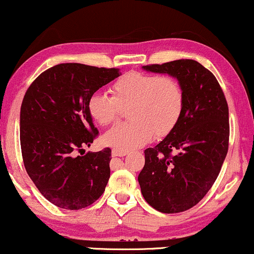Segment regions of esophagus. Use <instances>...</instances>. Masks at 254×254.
Masks as SVG:
<instances>
[{"label": "esophagus", "instance_id": "esophagus-1", "mask_svg": "<svg viewBox=\"0 0 254 254\" xmlns=\"http://www.w3.org/2000/svg\"><path fill=\"white\" fill-rule=\"evenodd\" d=\"M127 154L126 151H121V149H113L112 156H125Z\"/></svg>", "mask_w": 254, "mask_h": 254}]
</instances>
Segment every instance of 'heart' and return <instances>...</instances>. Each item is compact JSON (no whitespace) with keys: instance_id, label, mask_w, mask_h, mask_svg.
<instances>
[{"instance_id":"1","label":"heart","mask_w":254,"mask_h":254,"mask_svg":"<svg viewBox=\"0 0 254 254\" xmlns=\"http://www.w3.org/2000/svg\"><path fill=\"white\" fill-rule=\"evenodd\" d=\"M111 94H93L87 108L90 118L105 127L118 120L120 107L129 106V121L117 125L102 137L105 145L121 151L146 145L154 134L159 137L170 134L184 112V89L172 76L129 71L112 84Z\"/></svg>"}]
</instances>
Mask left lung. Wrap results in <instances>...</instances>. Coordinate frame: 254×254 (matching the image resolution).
<instances>
[{
	"label": "left lung",
	"instance_id": "obj_1",
	"mask_svg": "<svg viewBox=\"0 0 254 254\" xmlns=\"http://www.w3.org/2000/svg\"><path fill=\"white\" fill-rule=\"evenodd\" d=\"M179 81L185 106L177 127L145 151L139 180L143 198L162 213L195 206L217 180L228 151V106L215 76L194 60L143 65Z\"/></svg>",
	"mask_w": 254,
	"mask_h": 254
}]
</instances>
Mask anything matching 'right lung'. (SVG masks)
I'll return each mask as SVG.
<instances>
[{
    "label": "right lung",
    "instance_id": "right-lung-1",
    "mask_svg": "<svg viewBox=\"0 0 254 254\" xmlns=\"http://www.w3.org/2000/svg\"><path fill=\"white\" fill-rule=\"evenodd\" d=\"M118 76L117 68L60 64L27 89L20 114L23 164L41 194L58 207L84 208L105 192L112 151L84 154L99 133L87 103Z\"/></svg>",
    "mask_w": 254,
    "mask_h": 254
}]
</instances>
